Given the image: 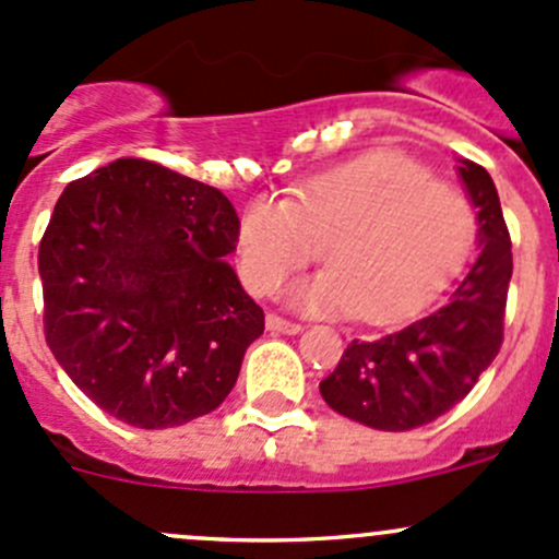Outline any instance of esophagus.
Masks as SVG:
<instances>
[{"label": "esophagus", "mask_w": 559, "mask_h": 559, "mask_svg": "<svg viewBox=\"0 0 559 559\" xmlns=\"http://www.w3.org/2000/svg\"><path fill=\"white\" fill-rule=\"evenodd\" d=\"M267 330L281 332V335H297V332H302V324L284 319V316H278V313H267Z\"/></svg>", "instance_id": "1"}]
</instances>
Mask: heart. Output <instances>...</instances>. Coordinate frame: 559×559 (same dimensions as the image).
I'll return each mask as SVG.
<instances>
[{"mask_svg":"<svg viewBox=\"0 0 559 559\" xmlns=\"http://www.w3.org/2000/svg\"><path fill=\"white\" fill-rule=\"evenodd\" d=\"M476 240V207L421 162L373 151L308 180L295 200L257 197L238 227L243 281L259 295L324 257L292 289L313 313L394 324L447 289Z\"/></svg>","mask_w":559,"mask_h":559,"instance_id":"heart-1","label":"heart"}]
</instances>
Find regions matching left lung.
Instances as JSON below:
<instances>
[{"label":"left lung","mask_w":559,"mask_h":559,"mask_svg":"<svg viewBox=\"0 0 559 559\" xmlns=\"http://www.w3.org/2000/svg\"><path fill=\"white\" fill-rule=\"evenodd\" d=\"M460 178L478 218V257L441 308L376 341H352L319 384L332 411L376 430L403 432L454 408L503 346L514 270L498 189L476 162Z\"/></svg>","instance_id":"1"}]
</instances>
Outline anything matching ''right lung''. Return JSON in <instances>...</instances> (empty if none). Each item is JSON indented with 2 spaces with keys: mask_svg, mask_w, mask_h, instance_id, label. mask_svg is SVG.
<instances>
[{
  "mask_svg": "<svg viewBox=\"0 0 559 559\" xmlns=\"http://www.w3.org/2000/svg\"><path fill=\"white\" fill-rule=\"evenodd\" d=\"M238 227L222 191L148 159L67 183L37 267L45 341L72 384L143 430L218 408L264 332L224 262Z\"/></svg>",
  "mask_w": 559,
  "mask_h": 559,
  "instance_id": "1",
  "label": "right lung"
}]
</instances>
